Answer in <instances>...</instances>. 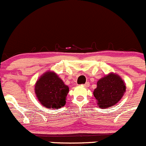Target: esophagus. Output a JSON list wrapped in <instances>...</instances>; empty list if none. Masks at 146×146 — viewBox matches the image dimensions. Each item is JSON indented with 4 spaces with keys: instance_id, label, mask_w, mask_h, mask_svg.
<instances>
[{
    "instance_id": "1",
    "label": "esophagus",
    "mask_w": 146,
    "mask_h": 146,
    "mask_svg": "<svg viewBox=\"0 0 146 146\" xmlns=\"http://www.w3.org/2000/svg\"><path fill=\"white\" fill-rule=\"evenodd\" d=\"M89 86H90V84H89V82H86V84L82 85V86H83V87H85V88H88V87H89Z\"/></svg>"
}]
</instances>
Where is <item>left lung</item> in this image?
<instances>
[{
  "label": "left lung",
  "mask_w": 146,
  "mask_h": 146,
  "mask_svg": "<svg viewBox=\"0 0 146 146\" xmlns=\"http://www.w3.org/2000/svg\"><path fill=\"white\" fill-rule=\"evenodd\" d=\"M126 92V83L118 74L109 73L97 82L94 96L99 108L107 109L114 106L123 97Z\"/></svg>",
  "instance_id": "obj_1"
}]
</instances>
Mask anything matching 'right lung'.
<instances>
[{
	"mask_svg": "<svg viewBox=\"0 0 146 146\" xmlns=\"http://www.w3.org/2000/svg\"><path fill=\"white\" fill-rule=\"evenodd\" d=\"M69 86L53 71H47L35 83V94L45 108L58 109L66 104Z\"/></svg>",
	"mask_w": 146,
	"mask_h": 146,
	"instance_id": "1",
	"label": "right lung"
}]
</instances>
